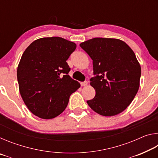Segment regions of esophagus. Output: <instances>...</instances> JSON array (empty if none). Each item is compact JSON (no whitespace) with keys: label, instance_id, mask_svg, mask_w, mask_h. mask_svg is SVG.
Returning <instances> with one entry per match:
<instances>
[{"label":"esophagus","instance_id":"esophagus-1","mask_svg":"<svg viewBox=\"0 0 158 158\" xmlns=\"http://www.w3.org/2000/svg\"><path fill=\"white\" fill-rule=\"evenodd\" d=\"M87 84H88V82L87 81L81 82V86H85V85H86Z\"/></svg>","mask_w":158,"mask_h":158}]
</instances>
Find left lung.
<instances>
[{
	"mask_svg": "<svg viewBox=\"0 0 158 158\" xmlns=\"http://www.w3.org/2000/svg\"><path fill=\"white\" fill-rule=\"evenodd\" d=\"M93 60L90 84L95 96L88 100L96 113L112 116L123 111L139 88L141 66L132 49L123 41L95 37L79 44Z\"/></svg>",
	"mask_w": 158,
	"mask_h": 158,
	"instance_id": "8db88e82",
	"label": "left lung"
}]
</instances>
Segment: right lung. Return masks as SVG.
Masks as SVG:
<instances>
[{"label": "right lung", "mask_w": 158, "mask_h": 158, "mask_svg": "<svg viewBox=\"0 0 158 158\" xmlns=\"http://www.w3.org/2000/svg\"><path fill=\"white\" fill-rule=\"evenodd\" d=\"M77 45L59 37L36 40L26 48L17 68L21 98L34 115L43 119L58 116L80 84L68 75L66 60Z\"/></svg>", "instance_id": "add662e5"}]
</instances>
